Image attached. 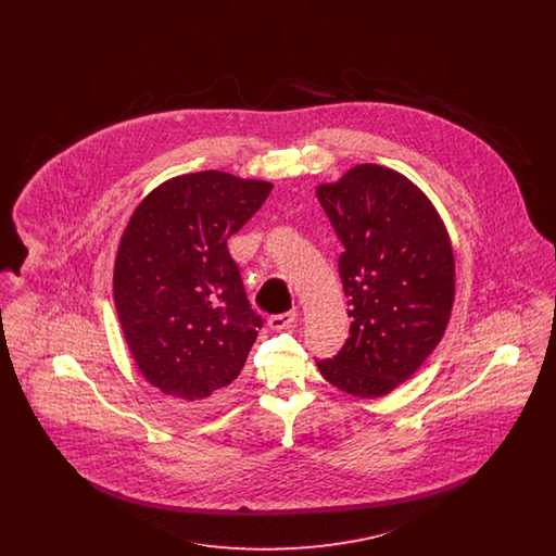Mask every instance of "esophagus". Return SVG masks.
<instances>
[{"label":"esophagus","mask_w":556,"mask_h":556,"mask_svg":"<svg viewBox=\"0 0 556 556\" xmlns=\"http://www.w3.org/2000/svg\"><path fill=\"white\" fill-rule=\"evenodd\" d=\"M295 320H298V313H283V315L268 318V327L273 331H281V329H290Z\"/></svg>","instance_id":"1"}]
</instances>
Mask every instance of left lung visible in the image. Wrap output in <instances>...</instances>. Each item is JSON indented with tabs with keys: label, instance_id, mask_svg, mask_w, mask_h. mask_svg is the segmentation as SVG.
Masks as SVG:
<instances>
[{
	"label": "left lung",
	"instance_id": "left-lung-1",
	"mask_svg": "<svg viewBox=\"0 0 556 556\" xmlns=\"http://www.w3.org/2000/svg\"><path fill=\"white\" fill-rule=\"evenodd\" d=\"M317 198L344 243L340 277L352 317L320 375L354 397H381L408 381L440 344L454 304L446 225L419 187L379 164H358Z\"/></svg>",
	"mask_w": 556,
	"mask_h": 556
}]
</instances>
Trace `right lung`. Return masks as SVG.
<instances>
[{"mask_svg":"<svg viewBox=\"0 0 556 556\" xmlns=\"http://www.w3.org/2000/svg\"><path fill=\"white\" fill-rule=\"evenodd\" d=\"M273 184L223 170L152 189L123 231L114 306L139 372L164 396L223 404L258 338L227 239L265 204Z\"/></svg>","mask_w":556,"mask_h":556,"instance_id":"obj_1","label":"right lung"}]
</instances>
